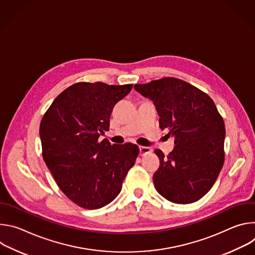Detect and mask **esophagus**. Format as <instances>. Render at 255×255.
I'll return each mask as SVG.
<instances>
[{
  "instance_id": "1",
  "label": "esophagus",
  "mask_w": 255,
  "mask_h": 255,
  "mask_svg": "<svg viewBox=\"0 0 255 255\" xmlns=\"http://www.w3.org/2000/svg\"><path fill=\"white\" fill-rule=\"evenodd\" d=\"M139 151H140V155H145L150 153L152 150L150 147H146V146H140L139 147Z\"/></svg>"
}]
</instances>
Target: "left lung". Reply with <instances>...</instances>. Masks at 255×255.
Masks as SVG:
<instances>
[{
    "mask_svg": "<svg viewBox=\"0 0 255 255\" xmlns=\"http://www.w3.org/2000/svg\"><path fill=\"white\" fill-rule=\"evenodd\" d=\"M153 101L159 127L174 137V148L153 174L156 191L175 204L200 200L213 187L224 164L225 124L213 100L195 86L175 78L135 85Z\"/></svg>",
    "mask_w": 255,
    "mask_h": 255,
    "instance_id": "obj_1",
    "label": "left lung"
}]
</instances>
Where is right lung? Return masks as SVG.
Segmentation results:
<instances>
[{
    "instance_id": "1",
    "label": "right lung",
    "mask_w": 255,
    "mask_h": 255,
    "mask_svg": "<svg viewBox=\"0 0 255 255\" xmlns=\"http://www.w3.org/2000/svg\"><path fill=\"white\" fill-rule=\"evenodd\" d=\"M131 89V84L77 83L60 93L42 117L43 159L62 193L82 208L111 203L139 154L135 144L99 140L110 127L114 106Z\"/></svg>"
}]
</instances>
